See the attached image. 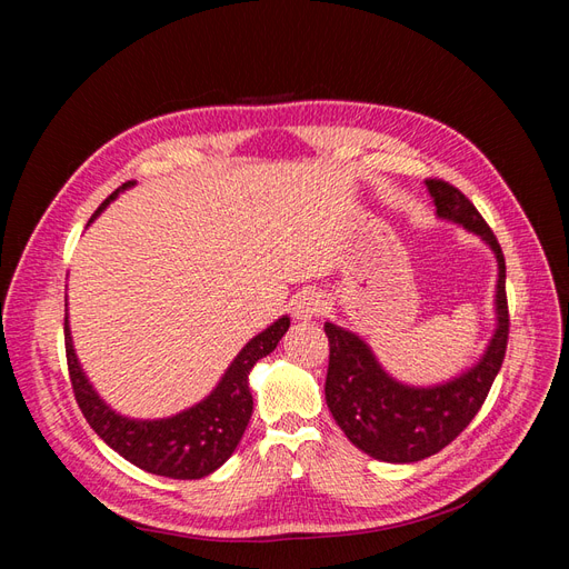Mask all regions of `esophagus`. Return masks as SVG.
<instances>
[{"label":"esophagus","instance_id":"esophagus-1","mask_svg":"<svg viewBox=\"0 0 569 569\" xmlns=\"http://www.w3.org/2000/svg\"><path fill=\"white\" fill-rule=\"evenodd\" d=\"M322 311H325V299L320 291H313V289L301 291V295H297L295 303H291V316L303 322L318 318Z\"/></svg>","mask_w":569,"mask_h":569}]
</instances>
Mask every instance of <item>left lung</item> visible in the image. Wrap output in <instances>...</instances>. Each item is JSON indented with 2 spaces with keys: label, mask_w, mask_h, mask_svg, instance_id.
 <instances>
[{
  "label": "left lung",
  "mask_w": 569,
  "mask_h": 569,
  "mask_svg": "<svg viewBox=\"0 0 569 569\" xmlns=\"http://www.w3.org/2000/svg\"><path fill=\"white\" fill-rule=\"evenodd\" d=\"M425 184L435 199L437 216L479 234L496 256V332L470 370L443 385L408 387L382 370L358 335L325 322L330 339L327 408L356 449L385 462H418L435 456L472 422L503 366L510 332L506 258L496 234L458 187L437 178L425 180Z\"/></svg>",
  "instance_id": "left-lung-1"
}]
</instances>
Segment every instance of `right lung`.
I'll use <instances>...</instances> for the list:
<instances>
[{"mask_svg":"<svg viewBox=\"0 0 569 569\" xmlns=\"http://www.w3.org/2000/svg\"><path fill=\"white\" fill-rule=\"evenodd\" d=\"M132 184L134 182L120 184L116 192L99 206L90 222L104 211L123 189ZM287 330L289 318L282 316L280 320H274L268 330L256 335L247 347L237 353L218 387L197 406L163 420H130L118 416L116 410H111L99 399V393L92 389L90 380L84 377L76 358L68 316L63 320L68 375H71L76 401L82 410L84 420L90 422L94 432L104 439L116 453H120L144 472L170 479H201L218 470L220 465L234 453L253 412L249 372L256 366V360H261L263 356L274 351V347H278Z\"/></svg>","mask_w":569,"mask_h":569,"instance_id":"add662e5","label":"right lung"}]
</instances>
